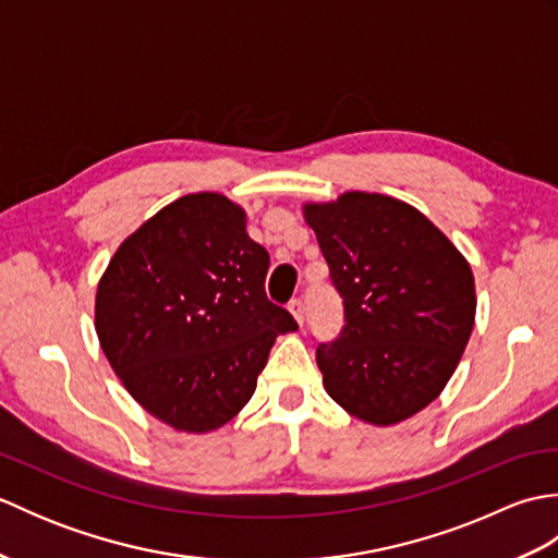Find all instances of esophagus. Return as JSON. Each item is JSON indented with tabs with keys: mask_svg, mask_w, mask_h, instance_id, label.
<instances>
[{
	"mask_svg": "<svg viewBox=\"0 0 558 558\" xmlns=\"http://www.w3.org/2000/svg\"><path fill=\"white\" fill-rule=\"evenodd\" d=\"M288 310H290V314L294 316V322H298V324L302 326V322H304V304H302L300 300H292V302L288 304Z\"/></svg>",
	"mask_w": 558,
	"mask_h": 558,
	"instance_id": "1",
	"label": "esophagus"
}]
</instances>
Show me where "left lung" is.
Listing matches in <instances>:
<instances>
[{"instance_id":"obj_1","label":"left lung","mask_w":558,"mask_h":558,"mask_svg":"<svg viewBox=\"0 0 558 558\" xmlns=\"http://www.w3.org/2000/svg\"><path fill=\"white\" fill-rule=\"evenodd\" d=\"M345 326L316 364L326 393L366 424L393 426L434 402L453 376L475 326L468 258L405 201L345 192L306 201Z\"/></svg>"}]
</instances>
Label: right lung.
<instances>
[{"instance_id": "1", "label": "right lung", "mask_w": 558, "mask_h": 558, "mask_svg": "<svg viewBox=\"0 0 558 558\" xmlns=\"http://www.w3.org/2000/svg\"><path fill=\"white\" fill-rule=\"evenodd\" d=\"M268 252L246 210L186 194L117 246L96 290V333L141 408L174 432L210 434L252 400L272 342L298 330L264 292Z\"/></svg>"}]
</instances>
